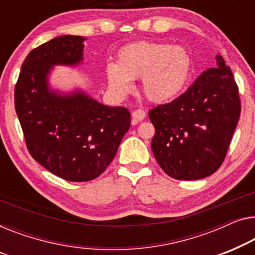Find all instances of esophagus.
<instances>
[{"mask_svg": "<svg viewBox=\"0 0 255 255\" xmlns=\"http://www.w3.org/2000/svg\"><path fill=\"white\" fill-rule=\"evenodd\" d=\"M132 117V124H137L139 121H142L145 118V112L143 110H135L134 112L131 113Z\"/></svg>", "mask_w": 255, "mask_h": 255, "instance_id": "obj_1", "label": "esophagus"}]
</instances>
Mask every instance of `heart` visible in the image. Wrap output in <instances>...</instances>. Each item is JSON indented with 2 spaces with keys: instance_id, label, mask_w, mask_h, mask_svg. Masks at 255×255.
Segmentation results:
<instances>
[{
  "instance_id": "obj_1",
  "label": "heart",
  "mask_w": 255,
  "mask_h": 255,
  "mask_svg": "<svg viewBox=\"0 0 255 255\" xmlns=\"http://www.w3.org/2000/svg\"><path fill=\"white\" fill-rule=\"evenodd\" d=\"M193 59L182 46L165 42L139 41L125 46L117 55V63L106 64L110 92L125 98L141 77V90L152 103H165L180 93L191 78Z\"/></svg>"
}]
</instances>
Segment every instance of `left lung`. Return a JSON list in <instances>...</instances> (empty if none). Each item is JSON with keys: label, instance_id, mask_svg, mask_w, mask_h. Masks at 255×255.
I'll return each mask as SVG.
<instances>
[{"label": "left lung", "instance_id": "obj_1", "mask_svg": "<svg viewBox=\"0 0 255 255\" xmlns=\"http://www.w3.org/2000/svg\"><path fill=\"white\" fill-rule=\"evenodd\" d=\"M173 102L149 111L151 149L165 173L178 180L213 174L225 158L240 117L234 74L221 55Z\"/></svg>", "mask_w": 255, "mask_h": 255}]
</instances>
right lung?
Segmentation results:
<instances>
[{
  "label": "right lung",
  "mask_w": 255,
  "mask_h": 255,
  "mask_svg": "<svg viewBox=\"0 0 255 255\" xmlns=\"http://www.w3.org/2000/svg\"><path fill=\"white\" fill-rule=\"evenodd\" d=\"M84 37L61 35L32 49L15 88V109L31 156L68 181L99 177L112 162L130 127V113L110 107L80 89L51 88L53 67L83 61Z\"/></svg>",
  "instance_id": "right-lung-1"
}]
</instances>
